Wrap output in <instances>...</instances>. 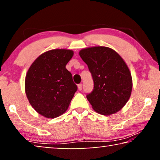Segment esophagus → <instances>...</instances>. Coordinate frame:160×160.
Segmentation results:
<instances>
[{"instance_id": "obj_1", "label": "esophagus", "mask_w": 160, "mask_h": 160, "mask_svg": "<svg viewBox=\"0 0 160 160\" xmlns=\"http://www.w3.org/2000/svg\"><path fill=\"white\" fill-rule=\"evenodd\" d=\"M78 90H82V84H78Z\"/></svg>"}]
</instances>
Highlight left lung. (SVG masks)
Masks as SVG:
<instances>
[{"instance_id": "obj_1", "label": "left lung", "mask_w": 160, "mask_h": 160, "mask_svg": "<svg viewBox=\"0 0 160 160\" xmlns=\"http://www.w3.org/2000/svg\"><path fill=\"white\" fill-rule=\"evenodd\" d=\"M79 55L88 66L94 87L87 98L94 110L111 115L123 108L130 97L132 76L128 65L114 50L95 47L81 50Z\"/></svg>"}]
</instances>
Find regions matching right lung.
<instances>
[{
	"instance_id": "obj_1",
	"label": "right lung",
	"mask_w": 160,
	"mask_h": 160,
	"mask_svg": "<svg viewBox=\"0 0 160 160\" xmlns=\"http://www.w3.org/2000/svg\"><path fill=\"white\" fill-rule=\"evenodd\" d=\"M73 55L68 49H53L38 57L25 77V92L30 103L47 118L62 115L68 108L77 85L65 65Z\"/></svg>"
}]
</instances>
